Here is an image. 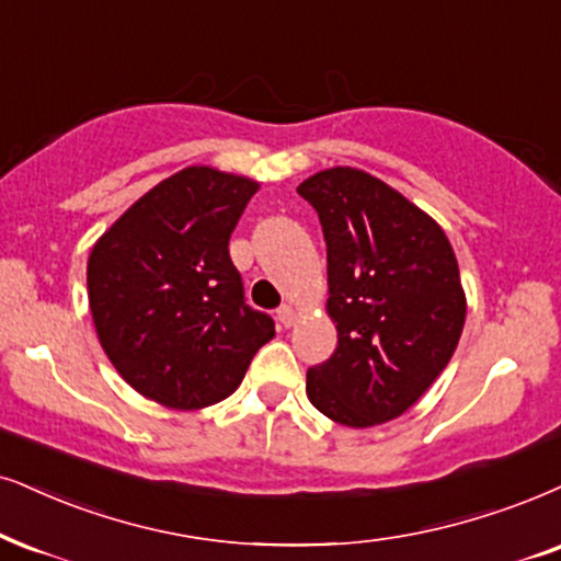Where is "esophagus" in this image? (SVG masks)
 I'll use <instances>...</instances> for the list:
<instances>
[{"instance_id": "1", "label": "esophagus", "mask_w": 561, "mask_h": 561, "mask_svg": "<svg viewBox=\"0 0 561 561\" xmlns=\"http://www.w3.org/2000/svg\"><path fill=\"white\" fill-rule=\"evenodd\" d=\"M276 321L285 325V329H289V325L295 323V310H293V305H282V308L276 310Z\"/></svg>"}]
</instances>
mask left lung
Segmentation results:
<instances>
[{
	"instance_id": "obj_1",
	"label": "left lung",
	"mask_w": 561,
	"mask_h": 561,
	"mask_svg": "<svg viewBox=\"0 0 561 561\" xmlns=\"http://www.w3.org/2000/svg\"><path fill=\"white\" fill-rule=\"evenodd\" d=\"M318 211L339 344L308 370L313 407L346 427L401 416L456 352L466 321L456 253L435 219L357 168L297 186Z\"/></svg>"
}]
</instances>
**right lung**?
<instances>
[{
    "label": "right lung",
    "mask_w": 561,
    "mask_h": 561,
    "mask_svg": "<svg viewBox=\"0 0 561 561\" xmlns=\"http://www.w3.org/2000/svg\"><path fill=\"white\" fill-rule=\"evenodd\" d=\"M256 181L183 168L147 191L98 240L88 297L98 339L134 391L170 409L228 399L272 316L245 302L228 243Z\"/></svg>",
    "instance_id": "obj_1"
}]
</instances>
